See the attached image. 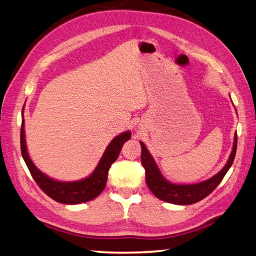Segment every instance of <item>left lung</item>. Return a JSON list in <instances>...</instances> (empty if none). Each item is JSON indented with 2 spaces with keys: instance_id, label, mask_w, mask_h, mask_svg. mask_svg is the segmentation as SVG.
I'll list each match as a JSON object with an SVG mask.
<instances>
[{
  "instance_id": "1",
  "label": "left lung",
  "mask_w": 256,
  "mask_h": 256,
  "mask_svg": "<svg viewBox=\"0 0 256 256\" xmlns=\"http://www.w3.org/2000/svg\"><path fill=\"white\" fill-rule=\"evenodd\" d=\"M140 144L142 164L144 168V172H146V182L149 190L152 192V194L157 198L167 202V203L177 205H190L208 196L218 186L222 180H223L234 162L236 147H238V134H235L232 154H230L228 162L224 166L223 170L218 174H216L214 177L210 178L208 180L194 185H176L167 182L162 176L160 172L157 168L156 162H154L152 155L148 152L144 144L140 142Z\"/></svg>"
}]
</instances>
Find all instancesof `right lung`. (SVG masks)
Returning <instances> with one entry per match:
<instances>
[{"instance_id": "obj_1", "label": "right lung", "mask_w": 256, "mask_h": 256, "mask_svg": "<svg viewBox=\"0 0 256 256\" xmlns=\"http://www.w3.org/2000/svg\"><path fill=\"white\" fill-rule=\"evenodd\" d=\"M130 138V132H126L116 137L109 144L106 149L104 156L101 157L97 168L86 180L79 182H58L51 180L44 174L41 172L36 167L34 164L28 157L26 150V138H24V118L22 114V126H21V152L22 157L26 162V166L30 170L33 180H36L38 187L46 192V194L58 203L62 204H80L86 203L100 195V192L106 187V182L108 180V172L112 164L118 158L122 144Z\"/></svg>"}]
</instances>
